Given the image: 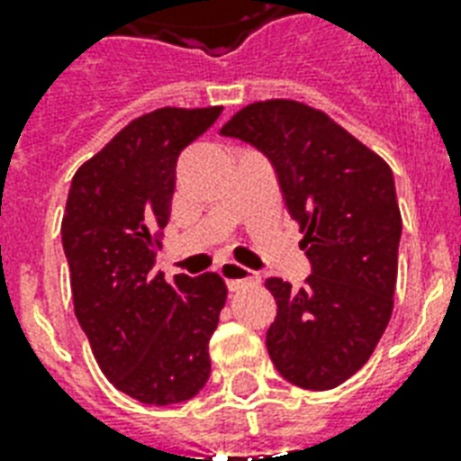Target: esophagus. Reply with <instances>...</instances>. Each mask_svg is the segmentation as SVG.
Masks as SVG:
<instances>
[{"label":"esophagus","mask_w":461,"mask_h":461,"mask_svg":"<svg viewBox=\"0 0 461 461\" xmlns=\"http://www.w3.org/2000/svg\"><path fill=\"white\" fill-rule=\"evenodd\" d=\"M220 275H222L224 282H227V287H230L231 292H239V289L246 287V285H256V282H258V275L253 273V270H249V267L239 266L234 260L222 263V266H220Z\"/></svg>","instance_id":"obj_1"}]
</instances>
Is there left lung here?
<instances>
[{
  "mask_svg": "<svg viewBox=\"0 0 461 461\" xmlns=\"http://www.w3.org/2000/svg\"><path fill=\"white\" fill-rule=\"evenodd\" d=\"M220 133L273 162L311 260L302 289L266 280L277 302L267 354L303 390L342 385L371 358L393 315L402 234L393 169L325 112L296 100L246 104Z\"/></svg>",
  "mask_w": 461,
  "mask_h": 461,
  "instance_id": "left-lung-1",
  "label": "left lung"
}]
</instances>
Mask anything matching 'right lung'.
<instances>
[{
	"instance_id": "1",
	"label": "right lung",
	"mask_w": 461,
	"mask_h": 461,
	"mask_svg": "<svg viewBox=\"0 0 461 461\" xmlns=\"http://www.w3.org/2000/svg\"><path fill=\"white\" fill-rule=\"evenodd\" d=\"M222 107H159L83 162L68 188L61 244L74 311L112 385L143 404H176L210 375V335L227 302L217 273H155L172 212L176 159Z\"/></svg>"
}]
</instances>
